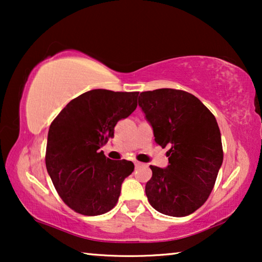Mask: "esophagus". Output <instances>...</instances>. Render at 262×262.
Wrapping results in <instances>:
<instances>
[{
	"mask_svg": "<svg viewBox=\"0 0 262 262\" xmlns=\"http://www.w3.org/2000/svg\"><path fill=\"white\" fill-rule=\"evenodd\" d=\"M135 166H136V168H137V167H142V166H143V163L138 162V161H136V162H135Z\"/></svg>",
	"mask_w": 262,
	"mask_h": 262,
	"instance_id": "1",
	"label": "esophagus"
}]
</instances>
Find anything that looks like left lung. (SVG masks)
<instances>
[{
  "mask_svg": "<svg viewBox=\"0 0 262 262\" xmlns=\"http://www.w3.org/2000/svg\"><path fill=\"white\" fill-rule=\"evenodd\" d=\"M138 105L167 151V168L150 166L145 194L154 209L185 217L209 198L223 162L221 131L210 110L191 93L162 88L143 92Z\"/></svg>",
  "mask_w": 262,
  "mask_h": 262,
  "instance_id": "1",
  "label": "left lung"
}]
</instances>
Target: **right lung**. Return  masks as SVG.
Listing matches in <instances>:
<instances>
[{
	"instance_id": "1",
	"label": "right lung",
	"mask_w": 262,
	"mask_h": 262,
	"mask_svg": "<svg viewBox=\"0 0 262 262\" xmlns=\"http://www.w3.org/2000/svg\"><path fill=\"white\" fill-rule=\"evenodd\" d=\"M138 92L93 89L68 103L49 128L45 163L57 193L71 210L99 216L117 205L121 184L135 169L112 161L100 148L118 121L137 107Z\"/></svg>"
}]
</instances>
